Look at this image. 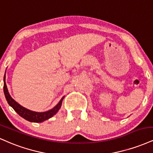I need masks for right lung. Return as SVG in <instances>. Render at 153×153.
Wrapping results in <instances>:
<instances>
[{
  "mask_svg": "<svg viewBox=\"0 0 153 153\" xmlns=\"http://www.w3.org/2000/svg\"><path fill=\"white\" fill-rule=\"evenodd\" d=\"M3 81H4V85H3V91H4V94L5 99H6L7 102H8V105L10 107H13V109L16 111L18 114H19L21 117L24 118L25 120H28V121L31 122V123H42V122L45 121V120L49 119L51 117H53L54 114L57 113L59 109H60L61 106H62V101L64 97H62L59 104L53 107L51 110H48L47 112H36L30 111L29 109H27L25 107H22L18 104L15 100H13V98L9 94L8 89H7L6 84H5V74L4 75V78H3Z\"/></svg>",
  "mask_w": 153,
  "mask_h": 153,
  "instance_id": "obj_1",
  "label": "right lung"
}]
</instances>
